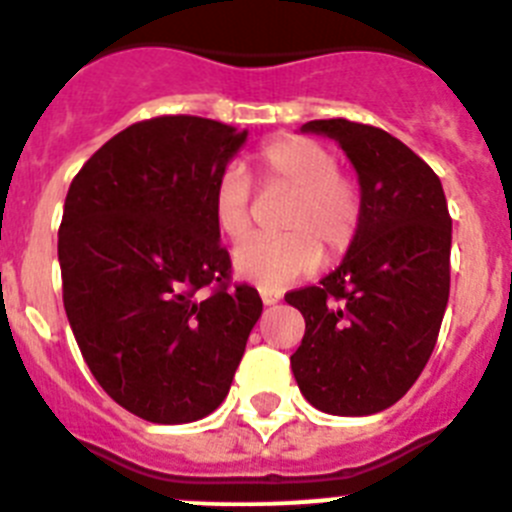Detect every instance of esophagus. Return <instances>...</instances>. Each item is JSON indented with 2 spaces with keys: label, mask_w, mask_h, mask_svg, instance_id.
I'll return each mask as SVG.
<instances>
[{
  "label": "esophagus",
  "mask_w": 512,
  "mask_h": 512,
  "mask_svg": "<svg viewBox=\"0 0 512 512\" xmlns=\"http://www.w3.org/2000/svg\"><path fill=\"white\" fill-rule=\"evenodd\" d=\"M261 300H264V305H277L279 295H274V292H261Z\"/></svg>",
  "instance_id": "34e87169"
}]
</instances>
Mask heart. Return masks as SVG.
I'll return each instance as SVG.
<instances>
[{
  "label": "heart",
  "mask_w": 512,
  "mask_h": 512,
  "mask_svg": "<svg viewBox=\"0 0 512 512\" xmlns=\"http://www.w3.org/2000/svg\"><path fill=\"white\" fill-rule=\"evenodd\" d=\"M253 179L264 192H287L284 235L253 241L233 256L238 277L269 292L289 287L318 269L320 256L338 261L351 251L361 230V189L338 171V153L318 138L300 133L271 135L253 153ZM217 233L230 243L246 241L253 230L251 182L238 169L220 174L212 189Z\"/></svg>",
  "instance_id": "1"
}]
</instances>
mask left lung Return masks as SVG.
Listing matches in <instances>:
<instances>
[{"mask_svg":"<svg viewBox=\"0 0 512 512\" xmlns=\"http://www.w3.org/2000/svg\"><path fill=\"white\" fill-rule=\"evenodd\" d=\"M302 130L338 140L359 174L364 215L341 266L284 295L305 318L289 361L310 405L372 415L413 387L436 346L451 284L446 194L436 171L382 128L333 117Z\"/></svg>","mask_w":512,"mask_h":512,"instance_id":"obj_1","label":"left lung"}]
</instances>
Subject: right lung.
<instances>
[{"mask_svg": "<svg viewBox=\"0 0 512 512\" xmlns=\"http://www.w3.org/2000/svg\"><path fill=\"white\" fill-rule=\"evenodd\" d=\"M246 130L194 115L140 120L71 182L58 228L63 307L89 372L151 423L225 400L264 302L230 279L212 189Z\"/></svg>", "mask_w": 512, "mask_h": 512, "instance_id": "1", "label": "right lung"}]
</instances>
